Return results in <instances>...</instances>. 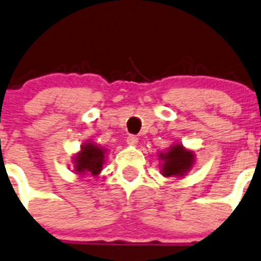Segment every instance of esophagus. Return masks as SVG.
<instances>
[{
    "instance_id": "1",
    "label": "esophagus",
    "mask_w": 261,
    "mask_h": 261,
    "mask_svg": "<svg viewBox=\"0 0 261 261\" xmlns=\"http://www.w3.org/2000/svg\"><path fill=\"white\" fill-rule=\"evenodd\" d=\"M127 143L129 144V146H136V144L138 143V137L130 134V136L127 137Z\"/></svg>"
}]
</instances>
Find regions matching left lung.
<instances>
[{
    "label": "left lung",
    "mask_w": 261,
    "mask_h": 261,
    "mask_svg": "<svg viewBox=\"0 0 261 261\" xmlns=\"http://www.w3.org/2000/svg\"><path fill=\"white\" fill-rule=\"evenodd\" d=\"M163 160V176H184L190 170L193 163V153L186 150L181 144L171 147L167 153H161Z\"/></svg>",
    "instance_id": "1"
}]
</instances>
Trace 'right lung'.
Here are the masks:
<instances>
[{
  "label": "right lung",
  "mask_w": 261,
  "mask_h": 261,
  "mask_svg": "<svg viewBox=\"0 0 261 261\" xmlns=\"http://www.w3.org/2000/svg\"><path fill=\"white\" fill-rule=\"evenodd\" d=\"M106 150L93 143L82 147V152L75 157V171L77 173H90L93 176L99 174L103 168Z\"/></svg>",
  "instance_id": "add662e5"
}]
</instances>
